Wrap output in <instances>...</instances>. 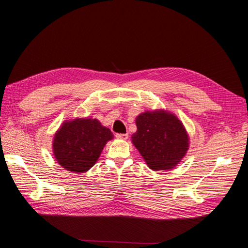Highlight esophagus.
Instances as JSON below:
<instances>
[{"label": "esophagus", "instance_id": "1", "mask_svg": "<svg viewBox=\"0 0 248 248\" xmlns=\"http://www.w3.org/2000/svg\"><path fill=\"white\" fill-rule=\"evenodd\" d=\"M116 138L118 139V140H126L127 139H128V134H126V133H124V134H121V133H118L117 136H116Z\"/></svg>", "mask_w": 248, "mask_h": 248}]
</instances>
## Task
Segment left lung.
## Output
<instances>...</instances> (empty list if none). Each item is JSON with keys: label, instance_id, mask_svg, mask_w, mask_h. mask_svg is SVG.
<instances>
[{"label": "left lung", "instance_id": "obj_1", "mask_svg": "<svg viewBox=\"0 0 248 248\" xmlns=\"http://www.w3.org/2000/svg\"><path fill=\"white\" fill-rule=\"evenodd\" d=\"M131 142L152 170H170L189 149V136L179 118L167 109L141 112L136 118Z\"/></svg>", "mask_w": 248, "mask_h": 248}]
</instances>
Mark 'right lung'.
I'll use <instances>...</instances> for the list:
<instances>
[{
	"mask_svg": "<svg viewBox=\"0 0 248 248\" xmlns=\"http://www.w3.org/2000/svg\"><path fill=\"white\" fill-rule=\"evenodd\" d=\"M114 134L98 119L90 117L65 120L52 140V153L66 170L81 174L98 160Z\"/></svg>",
	"mask_w": 248,
	"mask_h": 248,
	"instance_id": "right-lung-1",
	"label": "right lung"
}]
</instances>
